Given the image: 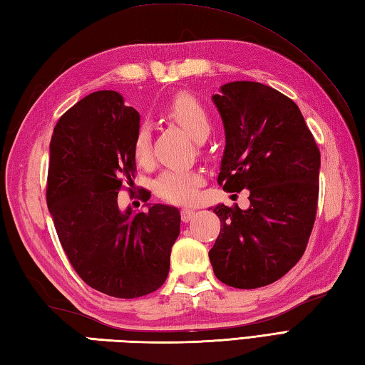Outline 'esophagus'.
Here are the masks:
<instances>
[{
    "label": "esophagus",
    "mask_w": 365,
    "mask_h": 365,
    "mask_svg": "<svg viewBox=\"0 0 365 365\" xmlns=\"http://www.w3.org/2000/svg\"><path fill=\"white\" fill-rule=\"evenodd\" d=\"M180 215H182V221H183V222H188V221L192 218V216L196 215V212L192 210V208H182Z\"/></svg>",
    "instance_id": "1"
}]
</instances>
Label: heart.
I'll return each instance as SVG.
<instances>
[{"mask_svg":"<svg viewBox=\"0 0 365 365\" xmlns=\"http://www.w3.org/2000/svg\"><path fill=\"white\" fill-rule=\"evenodd\" d=\"M168 115L187 133L202 141L210 133L212 122L205 108L195 97L178 96L168 108ZM133 155L139 165H149L152 160V136L147 125L139 127L133 139ZM204 175L199 170L168 169L157 182V195L174 204L192 202L197 196L199 187H202Z\"/></svg>","mask_w":365,"mask_h":365,"instance_id":"1","label":"heart"}]
</instances>
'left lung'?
I'll list each match as a JSON object with an SVG mask.
<instances>
[{
    "instance_id": "1",
    "label": "left lung",
    "mask_w": 365,
    "mask_h": 365,
    "mask_svg": "<svg viewBox=\"0 0 365 365\" xmlns=\"http://www.w3.org/2000/svg\"><path fill=\"white\" fill-rule=\"evenodd\" d=\"M226 145L218 183L250 191V207H212L221 232L213 273L235 289L276 282L304 254L319 202L320 150L297 103L255 81L222 84L212 97Z\"/></svg>"
}]
</instances>
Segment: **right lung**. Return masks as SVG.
Segmentation results:
<instances>
[{"mask_svg":"<svg viewBox=\"0 0 365 365\" xmlns=\"http://www.w3.org/2000/svg\"><path fill=\"white\" fill-rule=\"evenodd\" d=\"M138 128L139 113L119 92H92L54 127L46 183V204L73 269L92 289L125 299L165 284L180 234L175 207L147 204L136 215L119 208L122 182L135 178Z\"/></svg>","mask_w":365,"mask_h":365,"instance_id":"obj_1","label":"right lung"}]
</instances>
